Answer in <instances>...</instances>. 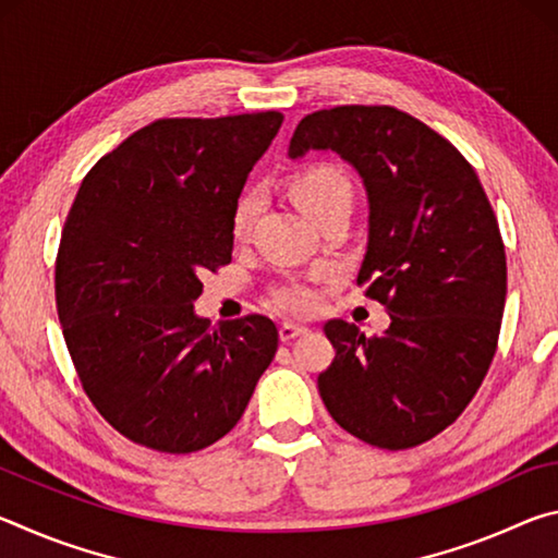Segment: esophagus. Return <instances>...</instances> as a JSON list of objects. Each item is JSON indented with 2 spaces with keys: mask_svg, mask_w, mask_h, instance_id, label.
Instances as JSON below:
<instances>
[{
  "mask_svg": "<svg viewBox=\"0 0 558 558\" xmlns=\"http://www.w3.org/2000/svg\"><path fill=\"white\" fill-rule=\"evenodd\" d=\"M302 335H307V327L295 325V323H282L280 325V339H282V342H290V339L302 337Z\"/></svg>",
  "mask_w": 558,
  "mask_h": 558,
  "instance_id": "esophagus-1",
  "label": "esophagus"
}]
</instances>
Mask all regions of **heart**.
<instances>
[{"mask_svg":"<svg viewBox=\"0 0 558 558\" xmlns=\"http://www.w3.org/2000/svg\"><path fill=\"white\" fill-rule=\"evenodd\" d=\"M290 194L295 204L315 221L325 219L327 214L352 206L354 189L349 177L332 162H315L302 167L300 172L290 177ZM260 209V194L256 189H248L233 204L231 214V233L235 239H245L253 226V219ZM272 305L286 310L292 315H310L319 305V292L310 280L292 278L280 282L270 290Z\"/></svg>","mask_w":558,"mask_h":558,"instance_id":"heart-1","label":"heart"}]
</instances>
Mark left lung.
I'll use <instances>...</instances> for the list:
<instances>
[{"instance_id":"left-lung-1","label":"left lung","mask_w":558,"mask_h":558,"mask_svg":"<svg viewBox=\"0 0 558 558\" xmlns=\"http://www.w3.org/2000/svg\"><path fill=\"white\" fill-rule=\"evenodd\" d=\"M310 149H332L362 177L369 243L356 286L391 317L374 337L329 319L337 354L317 376L319 396L369 446H421L465 411L493 364L507 295L497 216L468 159L391 106L305 116L288 155Z\"/></svg>"}]
</instances>
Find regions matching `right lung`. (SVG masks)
I'll return each mask as SVG.
<instances>
[{"mask_svg": "<svg viewBox=\"0 0 558 558\" xmlns=\"http://www.w3.org/2000/svg\"><path fill=\"white\" fill-rule=\"evenodd\" d=\"M278 110L162 118L83 179L56 256V307L83 391L112 428L159 452L229 433L278 349L272 319L211 327L202 276L231 263V214L278 135Z\"/></svg>", "mask_w": 558, "mask_h": 558, "instance_id": "add662e5", "label": "right lung"}]
</instances>
